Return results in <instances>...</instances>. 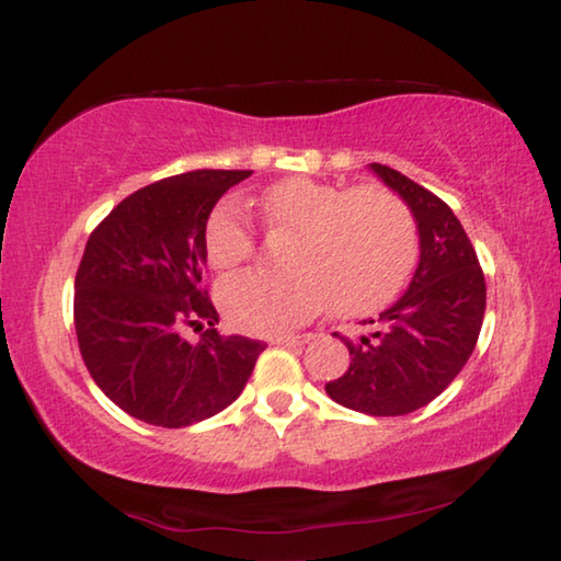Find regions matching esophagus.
Returning a JSON list of instances; mask_svg holds the SVG:
<instances>
[{"mask_svg":"<svg viewBox=\"0 0 561 561\" xmlns=\"http://www.w3.org/2000/svg\"><path fill=\"white\" fill-rule=\"evenodd\" d=\"M305 342H307V336H299V334H279L272 340V344H279V346H297Z\"/></svg>","mask_w":561,"mask_h":561,"instance_id":"obj_1","label":"esophagus"}]
</instances>
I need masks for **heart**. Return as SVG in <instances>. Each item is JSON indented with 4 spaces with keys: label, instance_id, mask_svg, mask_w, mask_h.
Wrapping results in <instances>:
<instances>
[{
    "label": "heart",
    "instance_id": "obj_1",
    "mask_svg": "<svg viewBox=\"0 0 561 561\" xmlns=\"http://www.w3.org/2000/svg\"><path fill=\"white\" fill-rule=\"evenodd\" d=\"M272 237H291L284 274L244 272L221 282L219 305L249 334H282L309 322L332 301L340 317H362L392 301L416 262L412 215L377 186L324 184L295 176L262 197ZM207 260L234 270L256 249L252 219L237 202H221L204 227Z\"/></svg>",
    "mask_w": 561,
    "mask_h": 561
}]
</instances>
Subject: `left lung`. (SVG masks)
I'll list each match as a JSON object with an SVG mask.
<instances>
[{
	"mask_svg": "<svg viewBox=\"0 0 561 561\" xmlns=\"http://www.w3.org/2000/svg\"><path fill=\"white\" fill-rule=\"evenodd\" d=\"M412 209L420 264L409 289L357 340L340 336L350 369L327 381L336 404L371 416H402L437 399L472 357L486 307L484 272L465 227L437 194L392 167L371 164Z\"/></svg>",
	"mask_w": 561,
	"mask_h": 561,
	"instance_id": "obj_1",
	"label": "left lung"
}]
</instances>
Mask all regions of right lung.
I'll return each mask as SVG.
<instances>
[{
	"instance_id": "right-lung-1",
	"label": "right lung",
	"mask_w": 561,
	"mask_h": 561,
	"mask_svg": "<svg viewBox=\"0 0 561 561\" xmlns=\"http://www.w3.org/2000/svg\"><path fill=\"white\" fill-rule=\"evenodd\" d=\"M249 169H197L141 186L106 215L75 279L77 342L96 387L167 430L209 420L242 394L264 342L221 336L204 287V227ZM204 323L199 341L186 325Z\"/></svg>"
}]
</instances>
